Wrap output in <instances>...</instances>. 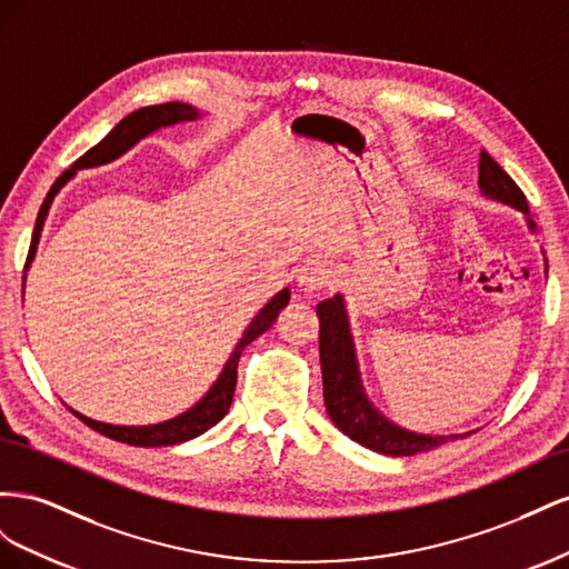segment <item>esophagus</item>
<instances>
[{
	"instance_id": "34e87169",
	"label": "esophagus",
	"mask_w": 569,
	"mask_h": 569,
	"mask_svg": "<svg viewBox=\"0 0 569 569\" xmlns=\"http://www.w3.org/2000/svg\"><path fill=\"white\" fill-rule=\"evenodd\" d=\"M330 282H332V270L322 261H308L297 272V289L303 291V295H313V291H320Z\"/></svg>"
}]
</instances>
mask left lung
Listing matches in <instances>:
<instances>
[{"label": "left lung", "mask_w": 569, "mask_h": 569, "mask_svg": "<svg viewBox=\"0 0 569 569\" xmlns=\"http://www.w3.org/2000/svg\"><path fill=\"white\" fill-rule=\"evenodd\" d=\"M479 192L487 199H496L506 206H512L527 220L529 232H533V222L529 218V206L522 189L512 182L506 170L498 166L487 151L479 157ZM548 272V261L543 258ZM320 320V368H322V396L327 416L339 427V432L353 439L366 449L385 456H416L437 449L441 443L468 437L465 435H422L412 432L401 425L389 420L377 408L363 387L360 377L356 341L351 332V320L347 311V299L335 295L316 306Z\"/></svg>", "instance_id": "1"}]
</instances>
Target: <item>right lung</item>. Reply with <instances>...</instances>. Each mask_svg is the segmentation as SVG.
<instances>
[{
	"label": "right lung",
	"mask_w": 569,
	"mask_h": 569,
	"mask_svg": "<svg viewBox=\"0 0 569 569\" xmlns=\"http://www.w3.org/2000/svg\"><path fill=\"white\" fill-rule=\"evenodd\" d=\"M201 116H203V111L192 107V104H184V101H168V104L137 109V111H132L130 116L120 120V123L104 137V140L94 144L88 153H82V157L71 168H68L54 184H51L49 194L42 201V209L38 213V222H36V232H32L26 270L30 268L32 258H36V253H38L40 234H42V228H44V220L49 216L51 203H54L57 194L68 184V180L76 178L78 170L107 166V163L123 157L126 151H130L137 142L144 140V137H149L151 132H157L161 128H173V126H180V123H192V120H199ZM23 289H26V274H23ZM289 297H291L289 287L280 289L278 295H274L261 308V311L253 316V320L247 325V330L242 332V339L234 343V349H232L230 358L226 360V366H222L218 380L211 385V389L206 391L192 408H187L184 412H180V416L163 420V422H157V425H111V422H99V420L82 416V412L73 410L71 406H68V410H71L78 420H82L84 425L92 427L94 432L104 435L113 441H120V443L142 446V449L176 446V443H182V441L194 439L203 432H209V429L213 425H218L222 418H226V412L230 410L234 387H237L239 356H242V351L249 347V343L256 337H261L268 330V327L274 322L278 313L289 303Z\"/></svg>",
	"instance_id": "1"
}]
</instances>
